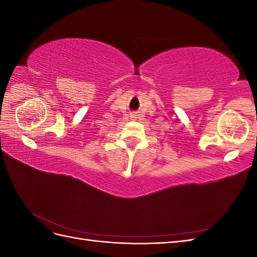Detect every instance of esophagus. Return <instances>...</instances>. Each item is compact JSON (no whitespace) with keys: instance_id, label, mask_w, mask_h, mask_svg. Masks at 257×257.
Returning <instances> with one entry per match:
<instances>
[{"instance_id":"34e87169","label":"esophagus","mask_w":257,"mask_h":257,"mask_svg":"<svg viewBox=\"0 0 257 257\" xmlns=\"http://www.w3.org/2000/svg\"><path fill=\"white\" fill-rule=\"evenodd\" d=\"M131 118L132 119H137L138 118V114L137 113H131Z\"/></svg>"}]
</instances>
